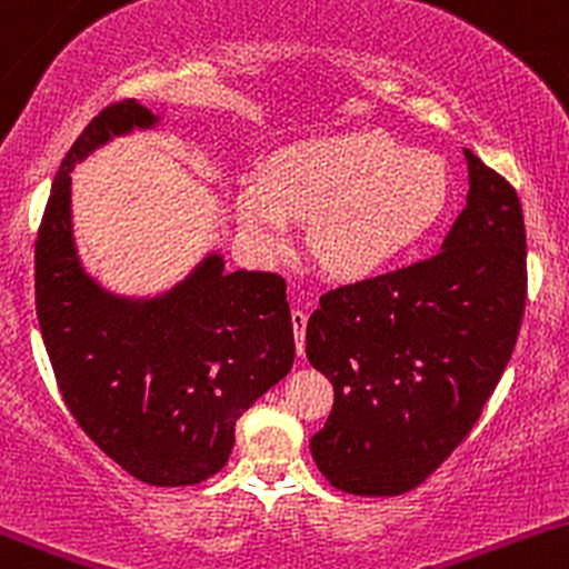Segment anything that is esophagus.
I'll list each match as a JSON object with an SVG mask.
<instances>
[{
	"instance_id": "1",
	"label": "esophagus",
	"mask_w": 569,
	"mask_h": 569,
	"mask_svg": "<svg viewBox=\"0 0 569 569\" xmlns=\"http://www.w3.org/2000/svg\"><path fill=\"white\" fill-rule=\"evenodd\" d=\"M307 318L309 315L303 312V309H292L290 312V320H292V331H296V348H298V356H303V339H307Z\"/></svg>"
}]
</instances>
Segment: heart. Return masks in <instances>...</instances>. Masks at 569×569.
<instances>
[{"label": "heart", "instance_id": "obj_1", "mask_svg": "<svg viewBox=\"0 0 569 569\" xmlns=\"http://www.w3.org/2000/svg\"><path fill=\"white\" fill-rule=\"evenodd\" d=\"M452 178L441 156L402 150L378 131L292 144L268 163L266 183L238 194L243 232L260 249L290 241V219L309 224L323 271L367 279L400 260L441 221Z\"/></svg>", "mask_w": 569, "mask_h": 569}]
</instances>
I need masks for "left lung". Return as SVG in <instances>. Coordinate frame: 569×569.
<instances>
[{
	"instance_id": "obj_1",
	"label": "left lung",
	"mask_w": 569,
	"mask_h": 569,
	"mask_svg": "<svg viewBox=\"0 0 569 569\" xmlns=\"http://www.w3.org/2000/svg\"><path fill=\"white\" fill-rule=\"evenodd\" d=\"M468 202L430 260L320 296L307 359L333 386L309 447L333 488L400 496L471 432L526 309L518 191L466 148Z\"/></svg>"
}]
</instances>
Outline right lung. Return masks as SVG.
Here are the masks:
<instances>
[{
  "instance_id": "1",
  "label": "right lung",
  "mask_w": 569,
  "mask_h": 569,
  "mask_svg": "<svg viewBox=\"0 0 569 569\" xmlns=\"http://www.w3.org/2000/svg\"><path fill=\"white\" fill-rule=\"evenodd\" d=\"M158 114L117 101L62 158L34 241V303L68 411L139 482L183 488L230 460L236 421L296 359L279 273L224 271L208 254L158 298L107 292L81 268L70 224V172L111 137Z\"/></svg>"
}]
</instances>
